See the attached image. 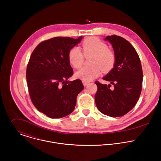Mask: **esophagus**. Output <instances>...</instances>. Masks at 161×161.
I'll return each mask as SVG.
<instances>
[{
	"label": "esophagus",
	"instance_id": "1",
	"mask_svg": "<svg viewBox=\"0 0 161 161\" xmlns=\"http://www.w3.org/2000/svg\"><path fill=\"white\" fill-rule=\"evenodd\" d=\"M82 83H83L84 86H86V85H87L89 83V81H86L85 80H82Z\"/></svg>",
	"mask_w": 161,
	"mask_h": 161
}]
</instances>
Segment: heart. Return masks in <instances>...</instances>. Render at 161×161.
Segmentation results:
<instances>
[{
	"mask_svg": "<svg viewBox=\"0 0 161 161\" xmlns=\"http://www.w3.org/2000/svg\"><path fill=\"white\" fill-rule=\"evenodd\" d=\"M90 55L91 65L83 67L75 73L76 78L86 81L98 76L102 70L104 72L111 70L116 61L114 52L108 48L106 43L94 37L85 39L81 44V50L78 47L72 48L68 53V60L74 68L79 69L83 65L84 56Z\"/></svg>",
	"mask_w": 161,
	"mask_h": 161,
	"instance_id": "b5f03b06",
	"label": "heart"
}]
</instances>
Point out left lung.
<instances>
[{
	"mask_svg": "<svg viewBox=\"0 0 161 161\" xmlns=\"http://www.w3.org/2000/svg\"><path fill=\"white\" fill-rule=\"evenodd\" d=\"M105 40L111 43L116 61L111 71L103 78L110 84L95 82L97 86L95 102L104 114L122 117L134 107L140 98L143 81L142 64L135 48L125 39L112 35Z\"/></svg>",
	"mask_w": 161,
	"mask_h": 161,
	"instance_id": "8db88e82",
	"label": "left lung"
}]
</instances>
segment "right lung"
<instances>
[{
	"label": "right lung",
	"instance_id": "right-lung-1",
	"mask_svg": "<svg viewBox=\"0 0 161 161\" xmlns=\"http://www.w3.org/2000/svg\"><path fill=\"white\" fill-rule=\"evenodd\" d=\"M55 37L40 42L32 53L26 78L31 99L40 112L52 119L71 113L76 97L84 86L79 79L67 80L73 75L68 53L81 40Z\"/></svg>",
	"mask_w": 161,
	"mask_h": 161
}]
</instances>
